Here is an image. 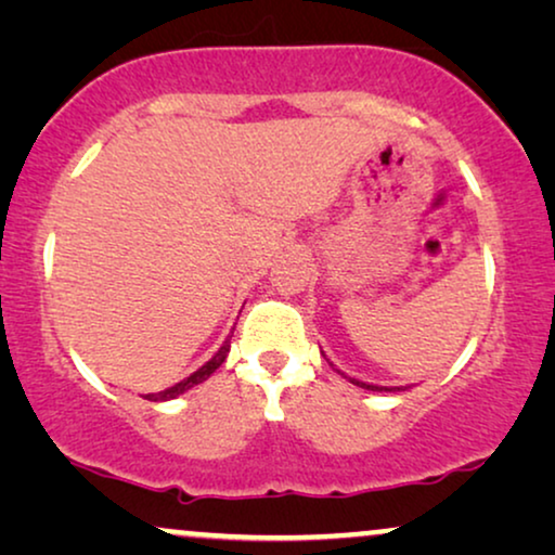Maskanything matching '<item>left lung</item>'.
<instances>
[{"label": "left lung", "mask_w": 555, "mask_h": 555, "mask_svg": "<svg viewBox=\"0 0 555 555\" xmlns=\"http://www.w3.org/2000/svg\"><path fill=\"white\" fill-rule=\"evenodd\" d=\"M351 384H356V386H363V389H378V386H371V384H363V382H356V378H351ZM386 391H391V389H386Z\"/></svg>", "instance_id": "1"}]
</instances>
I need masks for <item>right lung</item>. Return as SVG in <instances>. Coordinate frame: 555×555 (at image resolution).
<instances>
[{
	"instance_id": "right-lung-1",
	"label": "right lung",
	"mask_w": 555,
	"mask_h": 555,
	"mask_svg": "<svg viewBox=\"0 0 555 555\" xmlns=\"http://www.w3.org/2000/svg\"><path fill=\"white\" fill-rule=\"evenodd\" d=\"M232 338V336H230ZM230 338L224 340V346L219 348V351L211 356V359L204 363V366L199 369V371H194L192 376L189 378H184V382H179L177 386H171V389H164V391H158V393H149V401H169V399H177L179 393H184V391H189L192 389V386H196V384H202V382H207V378L215 374V371L222 366L224 363V359H227V353H230Z\"/></svg>"
}]
</instances>
